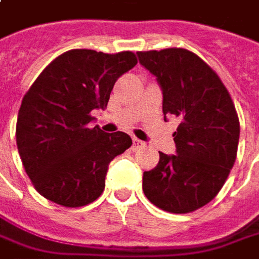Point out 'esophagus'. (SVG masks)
I'll list each match as a JSON object with an SVG mask.
<instances>
[{"label":"esophagus","instance_id":"esophagus-1","mask_svg":"<svg viewBox=\"0 0 259 259\" xmlns=\"http://www.w3.org/2000/svg\"><path fill=\"white\" fill-rule=\"evenodd\" d=\"M133 147H134V149H141V148L145 147V142H144V141H141V140H137V138H134Z\"/></svg>","mask_w":259,"mask_h":259}]
</instances>
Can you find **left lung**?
<instances>
[{"label": "left lung", "mask_w": 259, "mask_h": 259, "mask_svg": "<svg viewBox=\"0 0 259 259\" xmlns=\"http://www.w3.org/2000/svg\"><path fill=\"white\" fill-rule=\"evenodd\" d=\"M140 63L162 89L166 118H181L174 141L176 155L159 152L144 172L142 190L156 207L190 213L214 199L237 158L240 121L226 85L196 53L182 48L138 52Z\"/></svg>", "instance_id": "obj_1"}]
</instances>
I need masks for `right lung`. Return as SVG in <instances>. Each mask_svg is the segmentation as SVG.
Instances as JSON below:
<instances>
[{"label":"right lung","instance_id":"add662e5","mask_svg":"<svg viewBox=\"0 0 259 259\" xmlns=\"http://www.w3.org/2000/svg\"><path fill=\"white\" fill-rule=\"evenodd\" d=\"M133 52H65L44 69L18 112L17 147L39 194L65 207L99 199L108 165L133 145L125 133L89 126L104 110L119 76L137 65Z\"/></svg>","mask_w":259,"mask_h":259}]
</instances>
